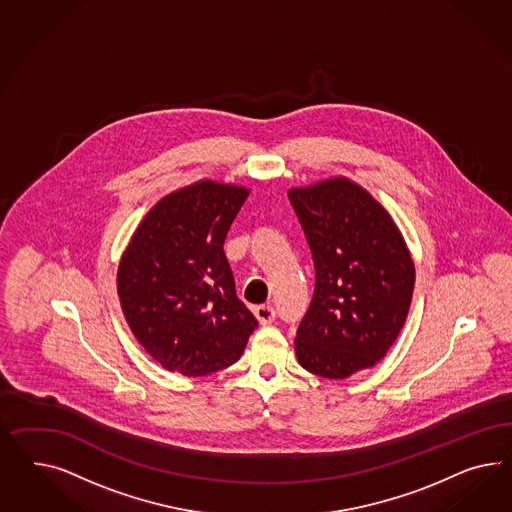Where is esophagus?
I'll return each mask as SVG.
<instances>
[{
	"instance_id": "34e87169",
	"label": "esophagus",
	"mask_w": 512,
	"mask_h": 512,
	"mask_svg": "<svg viewBox=\"0 0 512 512\" xmlns=\"http://www.w3.org/2000/svg\"><path fill=\"white\" fill-rule=\"evenodd\" d=\"M255 317L261 325H272L276 321V310L272 306H259L255 308Z\"/></svg>"
}]
</instances>
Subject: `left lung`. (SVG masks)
Segmentation results:
<instances>
[{
  "label": "left lung",
  "mask_w": 512,
  "mask_h": 512,
  "mask_svg": "<svg viewBox=\"0 0 512 512\" xmlns=\"http://www.w3.org/2000/svg\"><path fill=\"white\" fill-rule=\"evenodd\" d=\"M315 268L310 308L296 330L298 362L326 379L372 368L402 330L415 266L387 210L334 178L289 191Z\"/></svg>",
  "instance_id": "left-lung-1"
}]
</instances>
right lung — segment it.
<instances>
[{
    "mask_svg": "<svg viewBox=\"0 0 512 512\" xmlns=\"http://www.w3.org/2000/svg\"><path fill=\"white\" fill-rule=\"evenodd\" d=\"M248 189L210 180L174 191L142 219L118 268L135 338L169 372L201 377L242 357L257 319L223 251Z\"/></svg>",
    "mask_w": 512,
    "mask_h": 512,
    "instance_id": "right-lung-1",
    "label": "right lung"
}]
</instances>
